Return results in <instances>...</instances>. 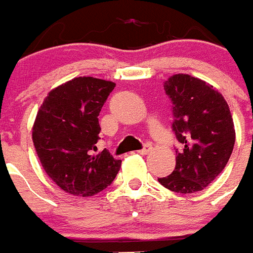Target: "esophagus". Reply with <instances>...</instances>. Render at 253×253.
I'll return each mask as SVG.
<instances>
[{
	"mask_svg": "<svg viewBox=\"0 0 253 253\" xmlns=\"http://www.w3.org/2000/svg\"><path fill=\"white\" fill-rule=\"evenodd\" d=\"M151 151H152V145H151V143H146V145H145V147H143L142 150H140V151H137V152L140 155H147V154H150Z\"/></svg>",
	"mask_w": 253,
	"mask_h": 253,
	"instance_id": "1",
	"label": "esophagus"
}]
</instances>
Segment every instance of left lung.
Here are the masks:
<instances>
[{
    "label": "left lung",
    "mask_w": 253,
    "mask_h": 253,
    "mask_svg": "<svg viewBox=\"0 0 253 253\" xmlns=\"http://www.w3.org/2000/svg\"><path fill=\"white\" fill-rule=\"evenodd\" d=\"M172 102V131L180 147L176 165L159 183L171 192L203 190L222 172L233 151L236 132L226 99L213 85L188 74H175L164 83Z\"/></svg>",
    "instance_id": "1"
}]
</instances>
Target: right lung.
I'll use <instances>...</instances> for the list:
<instances>
[{
	"instance_id": "add662e5",
	"label": "right lung",
	"mask_w": 253,
	"mask_h": 253,
	"mask_svg": "<svg viewBox=\"0 0 253 253\" xmlns=\"http://www.w3.org/2000/svg\"><path fill=\"white\" fill-rule=\"evenodd\" d=\"M116 84L79 77L49 92L36 115L33 141L45 172L64 192L90 197L115 180L121 160L101 154L98 116Z\"/></svg>"
}]
</instances>
